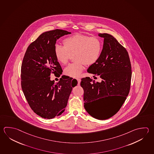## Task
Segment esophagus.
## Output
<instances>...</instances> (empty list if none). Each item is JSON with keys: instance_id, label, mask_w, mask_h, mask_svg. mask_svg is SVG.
<instances>
[{"instance_id": "esophagus-1", "label": "esophagus", "mask_w": 154, "mask_h": 154, "mask_svg": "<svg viewBox=\"0 0 154 154\" xmlns=\"http://www.w3.org/2000/svg\"><path fill=\"white\" fill-rule=\"evenodd\" d=\"M77 79V81L78 82V85H79L80 84V82L81 81V79Z\"/></svg>"}]
</instances>
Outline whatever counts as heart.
I'll return each mask as SVG.
<instances>
[{
  "instance_id": "heart-1",
  "label": "heart",
  "mask_w": 154,
  "mask_h": 154,
  "mask_svg": "<svg viewBox=\"0 0 154 154\" xmlns=\"http://www.w3.org/2000/svg\"><path fill=\"white\" fill-rule=\"evenodd\" d=\"M64 46L55 45L54 53L57 60L62 65L66 64L71 55L75 60L65 69L67 75L78 77L84 70L85 65L90 66L99 60L103 44L97 37H90L83 34H75L64 38Z\"/></svg>"
}]
</instances>
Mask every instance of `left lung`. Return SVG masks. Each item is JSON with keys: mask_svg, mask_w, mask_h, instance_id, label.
Instances as JSON below:
<instances>
[{"mask_svg": "<svg viewBox=\"0 0 154 154\" xmlns=\"http://www.w3.org/2000/svg\"><path fill=\"white\" fill-rule=\"evenodd\" d=\"M104 38L103 46L99 60L91 65L88 72L102 79L99 83L90 77L81 79L84 90V108L91 116L99 120L109 119L122 107L130 91L132 76L129 55L125 47L112 35L99 34ZM106 96L118 97L119 100L107 111L102 112L98 101Z\"/></svg>", "mask_w": 154, "mask_h": 154, "instance_id": "1", "label": "left lung"}]
</instances>
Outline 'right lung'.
I'll return each mask as SVG.
<instances>
[{
  "mask_svg": "<svg viewBox=\"0 0 154 154\" xmlns=\"http://www.w3.org/2000/svg\"><path fill=\"white\" fill-rule=\"evenodd\" d=\"M71 32L55 29L44 32L29 45L21 66V87L29 106L45 119H52L65 110L77 80L63 75L58 83L51 81L53 73L60 77L61 66L54 55L56 41Z\"/></svg>",
  "mask_w": 154,
  "mask_h": 154,
  "instance_id": "add662e5",
  "label": "right lung"
}]
</instances>
